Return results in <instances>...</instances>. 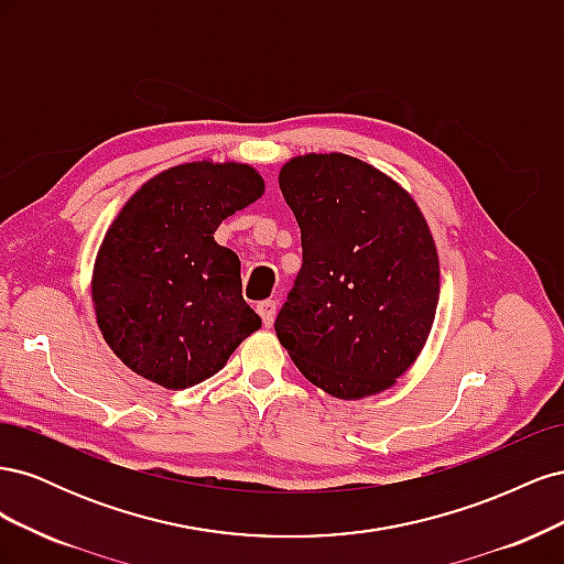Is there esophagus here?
Here are the masks:
<instances>
[{"instance_id":"esophagus-1","label":"esophagus","mask_w":564,"mask_h":564,"mask_svg":"<svg viewBox=\"0 0 564 564\" xmlns=\"http://www.w3.org/2000/svg\"><path fill=\"white\" fill-rule=\"evenodd\" d=\"M256 311H259L265 327H272V322H275V313H278L275 301H261L259 305H256Z\"/></svg>"}]
</instances>
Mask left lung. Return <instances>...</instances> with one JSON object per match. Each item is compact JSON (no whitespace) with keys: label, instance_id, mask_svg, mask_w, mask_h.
<instances>
[{"label":"left lung","instance_id":"left-lung-1","mask_svg":"<svg viewBox=\"0 0 564 564\" xmlns=\"http://www.w3.org/2000/svg\"><path fill=\"white\" fill-rule=\"evenodd\" d=\"M280 191L303 247L275 319L280 344L334 398L390 388L419 357L440 299L437 251L416 202L340 152L289 160Z\"/></svg>","mask_w":564,"mask_h":564}]
</instances>
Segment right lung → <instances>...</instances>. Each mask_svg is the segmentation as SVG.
I'll list each match as a JSON object with an SVG mask.
<instances>
[{"label": "right lung", "instance_id": "1", "mask_svg": "<svg viewBox=\"0 0 564 564\" xmlns=\"http://www.w3.org/2000/svg\"><path fill=\"white\" fill-rule=\"evenodd\" d=\"M263 187L249 164H178L150 178L112 220L91 299L106 344L139 377L191 388L261 327L242 299L240 259L214 232Z\"/></svg>", "mask_w": 564, "mask_h": 564}]
</instances>
